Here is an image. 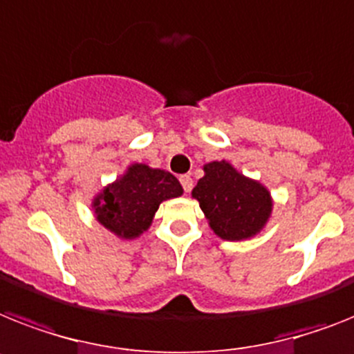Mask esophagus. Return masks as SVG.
Segmentation results:
<instances>
[{
  "instance_id": "obj_1",
  "label": "esophagus",
  "mask_w": 354,
  "mask_h": 354,
  "mask_svg": "<svg viewBox=\"0 0 354 354\" xmlns=\"http://www.w3.org/2000/svg\"><path fill=\"white\" fill-rule=\"evenodd\" d=\"M179 180H180V184H183L184 192H186V194H189V192H192V188H194V179H192L189 175H180Z\"/></svg>"
}]
</instances>
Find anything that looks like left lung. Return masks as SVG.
I'll return each mask as SVG.
<instances>
[{
  "label": "left lung",
  "instance_id": "8db88e82",
  "mask_svg": "<svg viewBox=\"0 0 354 354\" xmlns=\"http://www.w3.org/2000/svg\"><path fill=\"white\" fill-rule=\"evenodd\" d=\"M209 227L224 241L251 239L266 226L273 201L266 186L248 179L226 160L204 165V177L192 192Z\"/></svg>",
  "mask_w": 354,
  "mask_h": 354
}]
</instances>
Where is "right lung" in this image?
Listing matches in <instances>:
<instances>
[{
    "mask_svg": "<svg viewBox=\"0 0 354 354\" xmlns=\"http://www.w3.org/2000/svg\"><path fill=\"white\" fill-rule=\"evenodd\" d=\"M180 195L183 186L170 171L136 162L95 195L92 208L106 230L131 241L150 227L162 201Z\"/></svg>",
    "mask_w": 354,
    "mask_h": 354,
    "instance_id": "obj_1",
    "label": "right lung"
}]
</instances>
